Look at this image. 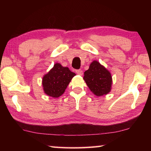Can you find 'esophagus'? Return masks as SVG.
Segmentation results:
<instances>
[{
    "label": "esophagus",
    "mask_w": 151,
    "mask_h": 151,
    "mask_svg": "<svg viewBox=\"0 0 151 151\" xmlns=\"http://www.w3.org/2000/svg\"><path fill=\"white\" fill-rule=\"evenodd\" d=\"M76 73H77L78 75H83V70H82L81 69H78V70H76Z\"/></svg>",
    "instance_id": "esophagus-1"
}]
</instances>
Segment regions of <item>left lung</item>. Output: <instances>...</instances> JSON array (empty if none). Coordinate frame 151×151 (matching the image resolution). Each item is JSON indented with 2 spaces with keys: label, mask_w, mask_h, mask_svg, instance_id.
<instances>
[{
  "label": "left lung",
  "mask_w": 151,
  "mask_h": 151,
  "mask_svg": "<svg viewBox=\"0 0 151 151\" xmlns=\"http://www.w3.org/2000/svg\"><path fill=\"white\" fill-rule=\"evenodd\" d=\"M83 79L92 93L97 96L108 94L111 90V73L98 61L94 60L84 73Z\"/></svg>",
  "instance_id": "1"
}]
</instances>
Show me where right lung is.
I'll use <instances>...</instances> for the list:
<instances>
[{
    "instance_id": "obj_1",
    "label": "right lung",
    "mask_w": 151,
    "mask_h": 151,
    "mask_svg": "<svg viewBox=\"0 0 151 151\" xmlns=\"http://www.w3.org/2000/svg\"><path fill=\"white\" fill-rule=\"evenodd\" d=\"M76 75L68 67L56 63L49 72L43 76L42 86L45 93L53 98H58L65 93L72 78Z\"/></svg>"
}]
</instances>
